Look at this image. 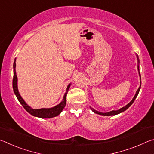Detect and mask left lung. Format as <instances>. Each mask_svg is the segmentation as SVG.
Instances as JSON below:
<instances>
[{
	"instance_id": "8db88e82",
	"label": "left lung",
	"mask_w": 154,
	"mask_h": 154,
	"mask_svg": "<svg viewBox=\"0 0 154 154\" xmlns=\"http://www.w3.org/2000/svg\"><path fill=\"white\" fill-rule=\"evenodd\" d=\"M137 59H138V62H139V58H138V56H137ZM138 71H139V73L140 79V72H139V65H138ZM140 83H141V81H140ZM140 87L139 88V89L137 90V92H136V94L134 95V98H132V100L131 101H130V102L128 104V105H126V106H124V107L119 109V110H117V111H111L107 112V113H101V112H99V111H97L94 110V109H92V107H90V109H92V111L94 112V113H97V114H99V115H101V116H115V115L119 114V113H122V112L126 111L128 108H129L130 106H131L132 104L134 103V101L135 99H136L137 96V95H138V94H139V91H140Z\"/></svg>"
}]
</instances>
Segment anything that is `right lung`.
I'll return each instance as SVG.
<instances>
[{"mask_svg": "<svg viewBox=\"0 0 154 154\" xmlns=\"http://www.w3.org/2000/svg\"><path fill=\"white\" fill-rule=\"evenodd\" d=\"M15 61L16 60L15 59L14 63V79H13V89H14V92L15 93V96L17 98V100H19L21 105L23 106L27 112H28L30 114L32 115L33 116L37 117V118H51L54 117H56L61 113L64 108L65 105L66 103V94L68 90H69L70 86H71V83L68 85L66 88V92L64 94V98L62 99V102L58 104V105H56L54 107L46 109V108H42V109H34L31 108L30 106H28L26 103L24 99L22 98V96H20L19 92H18L17 89V77L16 75V72H15Z\"/></svg>", "mask_w": 154, "mask_h": 154, "instance_id": "obj_1", "label": "right lung"}]
</instances>
